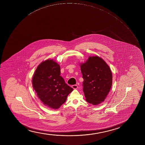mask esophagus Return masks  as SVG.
Here are the masks:
<instances>
[{"label":"esophagus","instance_id":"obj_1","mask_svg":"<svg viewBox=\"0 0 145 145\" xmlns=\"http://www.w3.org/2000/svg\"><path fill=\"white\" fill-rule=\"evenodd\" d=\"M72 88H73V89H77L78 88V86L77 85H72Z\"/></svg>","mask_w":145,"mask_h":145}]
</instances>
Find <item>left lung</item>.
<instances>
[{
	"mask_svg": "<svg viewBox=\"0 0 145 145\" xmlns=\"http://www.w3.org/2000/svg\"><path fill=\"white\" fill-rule=\"evenodd\" d=\"M83 91L88 103L97 105L103 102L112 85V73L109 67L98 56L89 57L81 64Z\"/></svg>",
	"mask_w": 145,
	"mask_h": 145,
	"instance_id": "left-lung-1",
	"label": "left lung"
}]
</instances>
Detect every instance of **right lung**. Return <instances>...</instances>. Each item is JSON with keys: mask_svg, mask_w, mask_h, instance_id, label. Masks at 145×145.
Returning a JSON list of instances; mask_svg holds the SVG:
<instances>
[{"mask_svg": "<svg viewBox=\"0 0 145 145\" xmlns=\"http://www.w3.org/2000/svg\"><path fill=\"white\" fill-rule=\"evenodd\" d=\"M60 66L47 59L37 67L32 77V86L43 105L53 109L60 107L73 90L60 76Z\"/></svg>", "mask_w": 145, "mask_h": 145, "instance_id": "obj_1", "label": "right lung"}]
</instances>
